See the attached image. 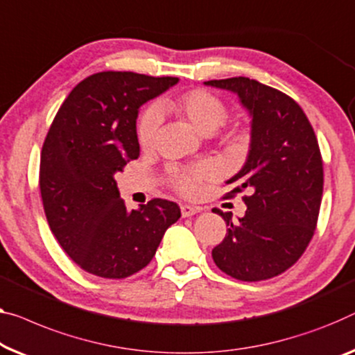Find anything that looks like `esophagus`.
Listing matches in <instances>:
<instances>
[{
    "label": "esophagus",
    "instance_id": "obj_1",
    "mask_svg": "<svg viewBox=\"0 0 355 355\" xmlns=\"http://www.w3.org/2000/svg\"><path fill=\"white\" fill-rule=\"evenodd\" d=\"M198 211H199V207H194V205H188V204L182 205V215L184 218H187V216H193L194 214H198Z\"/></svg>",
    "mask_w": 355,
    "mask_h": 355
}]
</instances>
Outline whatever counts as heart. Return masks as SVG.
I'll list each match as a JSON object with an SVG mask.
<instances>
[{
    "mask_svg": "<svg viewBox=\"0 0 355 355\" xmlns=\"http://www.w3.org/2000/svg\"><path fill=\"white\" fill-rule=\"evenodd\" d=\"M161 107L188 121L193 129L205 135L214 134L225 123L226 114H228L225 103L214 94L202 91V89H194V91L184 92L175 98L166 100ZM157 127H159V113L156 108H148L141 114L139 129H137L141 146L150 148L153 145ZM210 177H214V168L209 164H200L194 168L173 173L172 183L182 194L191 196L198 191L199 182Z\"/></svg>",
    "mask_w": 355,
    "mask_h": 355,
    "instance_id": "obj_1",
    "label": "heart"
}]
</instances>
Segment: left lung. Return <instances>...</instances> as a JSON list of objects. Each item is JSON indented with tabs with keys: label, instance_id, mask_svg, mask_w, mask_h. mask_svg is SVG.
Instances as JSON below:
<instances>
[{
	"label": "left lung",
	"instance_id": "left-lung-1",
	"mask_svg": "<svg viewBox=\"0 0 355 355\" xmlns=\"http://www.w3.org/2000/svg\"><path fill=\"white\" fill-rule=\"evenodd\" d=\"M204 84L237 95L250 116L245 164L226 182L237 183L231 193L250 191L247 210L239 221L215 211L228 232L211 257L234 279H271L295 264L313 239L324 191L319 144L300 105L277 89L244 76Z\"/></svg>",
	"mask_w": 355,
	"mask_h": 355
}]
</instances>
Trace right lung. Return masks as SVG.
<instances>
[{
  "instance_id": "add662e5",
  "label": "right lung",
  "mask_w": 355,
  "mask_h": 355,
  "mask_svg": "<svg viewBox=\"0 0 355 355\" xmlns=\"http://www.w3.org/2000/svg\"><path fill=\"white\" fill-rule=\"evenodd\" d=\"M177 83L132 71L95 73L57 111L41 151V198L55 239L84 271L105 279L139 272L182 216L166 199L127 210L114 180L140 155V107Z\"/></svg>"
}]
</instances>
